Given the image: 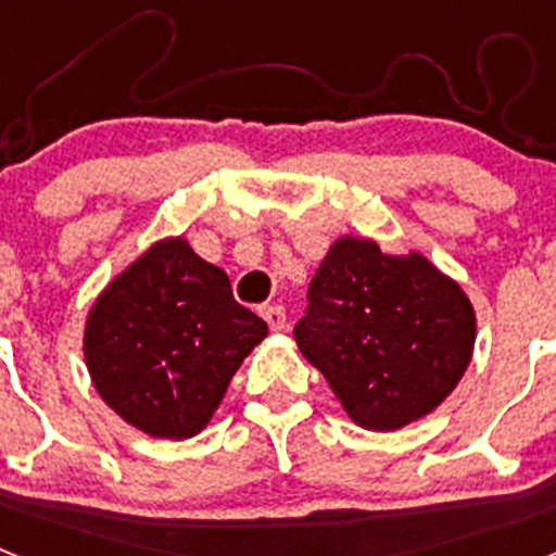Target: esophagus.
Listing matches in <instances>:
<instances>
[{"mask_svg": "<svg viewBox=\"0 0 556 556\" xmlns=\"http://www.w3.org/2000/svg\"><path fill=\"white\" fill-rule=\"evenodd\" d=\"M262 317L267 320V326L273 328V331H283V328H287V312H283L281 306H264Z\"/></svg>", "mask_w": 556, "mask_h": 556, "instance_id": "1", "label": "esophagus"}]
</instances>
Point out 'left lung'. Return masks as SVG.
<instances>
[{
    "label": "left lung",
    "instance_id": "left-lung-1",
    "mask_svg": "<svg viewBox=\"0 0 556 556\" xmlns=\"http://www.w3.org/2000/svg\"><path fill=\"white\" fill-rule=\"evenodd\" d=\"M294 339L342 409L367 431H397L456 390L476 345L468 294L420 250L384 253L339 236L308 287Z\"/></svg>",
    "mask_w": 556,
    "mask_h": 556
}]
</instances>
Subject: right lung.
Wrapping results in <instances>:
<instances>
[{
	"instance_id": "add662e5",
	"label": "right lung",
	"mask_w": 556,
	"mask_h": 556,
	"mask_svg": "<svg viewBox=\"0 0 556 556\" xmlns=\"http://www.w3.org/2000/svg\"><path fill=\"white\" fill-rule=\"evenodd\" d=\"M264 337L267 323L233 301L225 269L184 236H166L97 294L83 356L97 395L127 426L189 440L211 424Z\"/></svg>"
}]
</instances>
